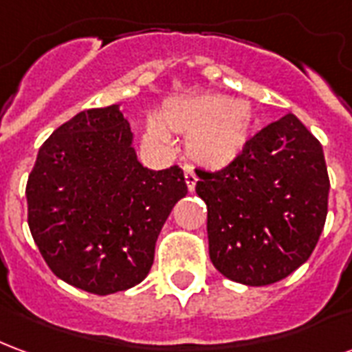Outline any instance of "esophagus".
Segmentation results:
<instances>
[{"instance_id":"obj_1","label":"esophagus","mask_w":352,"mask_h":352,"mask_svg":"<svg viewBox=\"0 0 352 352\" xmlns=\"http://www.w3.org/2000/svg\"><path fill=\"white\" fill-rule=\"evenodd\" d=\"M184 181H186V186H188V190H190V192L196 188L198 177H196V173H194L190 168H184Z\"/></svg>"}]
</instances>
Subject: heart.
<instances>
[{"instance_id":"b5f03b06","label":"heart","mask_w":352,"mask_h":352,"mask_svg":"<svg viewBox=\"0 0 352 352\" xmlns=\"http://www.w3.org/2000/svg\"><path fill=\"white\" fill-rule=\"evenodd\" d=\"M254 111L247 101L224 94L201 92L173 96L160 116L145 120V138L164 148L173 146L171 132L186 135L184 151L192 164L209 171L234 166L251 145Z\"/></svg>"}]
</instances>
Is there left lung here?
<instances>
[{
    "mask_svg": "<svg viewBox=\"0 0 352 352\" xmlns=\"http://www.w3.org/2000/svg\"><path fill=\"white\" fill-rule=\"evenodd\" d=\"M196 175L209 258L224 277L264 287L309 258L324 228L330 181L322 145L298 116L265 126L234 166Z\"/></svg>",
    "mask_w": 352,
    "mask_h": 352,
    "instance_id": "obj_1",
    "label": "left lung"
}]
</instances>
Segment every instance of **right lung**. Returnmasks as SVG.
<instances>
[{
	"mask_svg": "<svg viewBox=\"0 0 352 352\" xmlns=\"http://www.w3.org/2000/svg\"><path fill=\"white\" fill-rule=\"evenodd\" d=\"M183 169L143 168L120 105L80 111L52 131L28 177V224L52 273L92 294L145 279Z\"/></svg>",
	"mask_w": 352,
	"mask_h": 352,
	"instance_id": "right-lung-1",
	"label": "right lung"
}]
</instances>
